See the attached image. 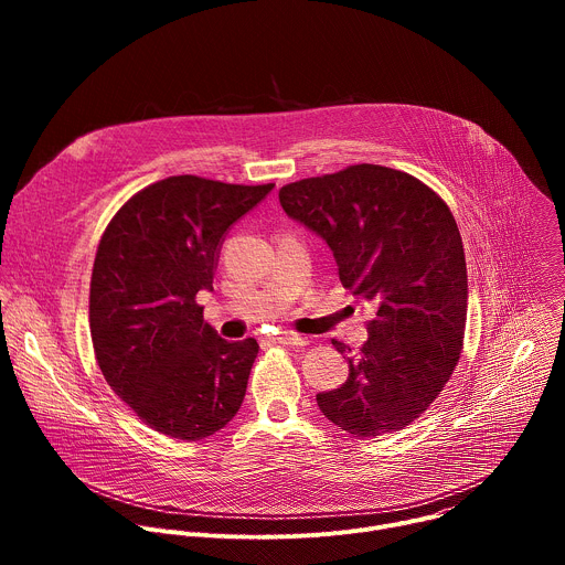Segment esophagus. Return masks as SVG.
Here are the masks:
<instances>
[{"label":"esophagus","instance_id":"34e87169","mask_svg":"<svg viewBox=\"0 0 565 565\" xmlns=\"http://www.w3.org/2000/svg\"><path fill=\"white\" fill-rule=\"evenodd\" d=\"M277 342H279V344H286V347H306V344H308L306 338H301V335H297V333H290V331L277 335Z\"/></svg>","mask_w":565,"mask_h":565}]
</instances>
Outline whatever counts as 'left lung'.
I'll return each instance as SVG.
<instances>
[{
	"instance_id": "obj_1",
	"label": "left lung",
	"mask_w": 565,
	"mask_h": 565,
	"mask_svg": "<svg viewBox=\"0 0 565 565\" xmlns=\"http://www.w3.org/2000/svg\"><path fill=\"white\" fill-rule=\"evenodd\" d=\"M279 203L327 241L342 286L375 310L347 382L317 393L319 412L355 438L412 425L451 377L465 335L467 266L447 203L369 163L284 185Z\"/></svg>"
}]
</instances>
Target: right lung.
I'll use <instances>...</instances> for the list:
<instances>
[{"label":"right lung","mask_w":565,"mask_h":565,"mask_svg":"<svg viewBox=\"0 0 565 565\" xmlns=\"http://www.w3.org/2000/svg\"><path fill=\"white\" fill-rule=\"evenodd\" d=\"M273 188L170 177L134 194L100 238L89 295L96 360L160 434L207 438L244 402L259 344L218 338L196 292L212 290L227 230Z\"/></svg>","instance_id":"obj_1"}]
</instances>
